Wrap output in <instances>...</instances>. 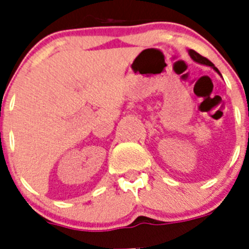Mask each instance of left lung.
<instances>
[{
	"instance_id": "obj_1",
	"label": "left lung",
	"mask_w": 249,
	"mask_h": 249,
	"mask_svg": "<svg viewBox=\"0 0 249 249\" xmlns=\"http://www.w3.org/2000/svg\"><path fill=\"white\" fill-rule=\"evenodd\" d=\"M190 56L192 57V59H193V61H196V62L202 63V65L211 66V67H213V70H215V71H217V72H218V73H219V71H218V70H217V68L214 67V65H213V63L211 62L210 59H207L206 57L201 56V54H199V53H197V52H196V51H193V50H190Z\"/></svg>"
}]
</instances>
